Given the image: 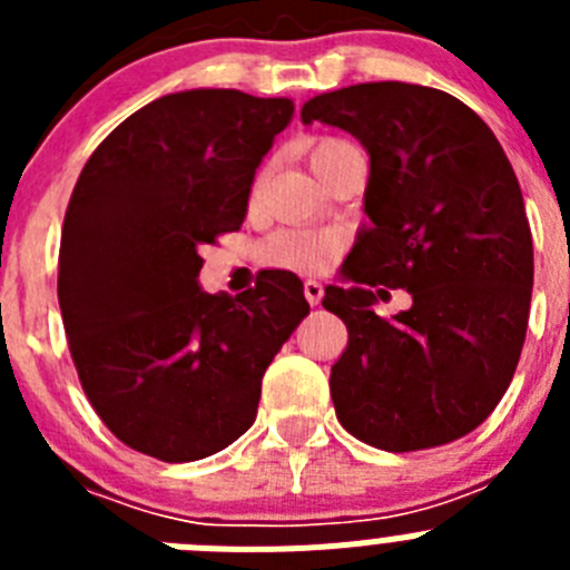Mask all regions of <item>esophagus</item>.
I'll list each match as a JSON object with an SVG mask.
<instances>
[{"label": "esophagus", "instance_id": "1", "mask_svg": "<svg viewBox=\"0 0 570 570\" xmlns=\"http://www.w3.org/2000/svg\"><path fill=\"white\" fill-rule=\"evenodd\" d=\"M322 296H325V288H322V282H316V279L305 282V299H308L311 305H320Z\"/></svg>", "mask_w": 570, "mask_h": 570}]
</instances>
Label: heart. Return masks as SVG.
<instances>
[{"label": "heart", "mask_w": 570, "mask_h": 570, "mask_svg": "<svg viewBox=\"0 0 570 570\" xmlns=\"http://www.w3.org/2000/svg\"><path fill=\"white\" fill-rule=\"evenodd\" d=\"M347 148L342 139H316L308 148V163L314 174L331 163V156ZM256 190V188H254ZM342 254V234L331 228H288L271 236L262 245V262L271 268L291 271V274H322L328 271Z\"/></svg>", "instance_id": "obj_1"}]
</instances>
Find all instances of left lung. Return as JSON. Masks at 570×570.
I'll return each mask as SVG.
<instances>
[{"instance_id": "1", "label": "left lung", "mask_w": 570, "mask_h": 570, "mask_svg": "<svg viewBox=\"0 0 570 570\" xmlns=\"http://www.w3.org/2000/svg\"><path fill=\"white\" fill-rule=\"evenodd\" d=\"M302 122L360 139L367 225L322 305L347 325L331 396L347 434L422 451L471 434L508 391L533 288L525 203L505 150L465 102L407 82H362L302 105ZM385 287L412 308L385 321Z\"/></svg>"}]
</instances>
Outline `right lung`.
<instances>
[{
  "instance_id": "obj_1",
  "label": "right lung",
  "mask_w": 570,
  "mask_h": 570,
  "mask_svg": "<svg viewBox=\"0 0 570 570\" xmlns=\"http://www.w3.org/2000/svg\"><path fill=\"white\" fill-rule=\"evenodd\" d=\"M291 119L285 97L179 90L110 130L79 174L59 308L90 405L134 451L194 462L239 440L265 367L308 316L291 271L239 296L199 285L203 248L239 230L262 156Z\"/></svg>"
}]
</instances>
